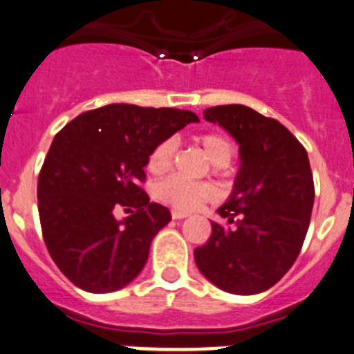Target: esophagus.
Here are the masks:
<instances>
[{
  "mask_svg": "<svg viewBox=\"0 0 354 354\" xmlns=\"http://www.w3.org/2000/svg\"><path fill=\"white\" fill-rule=\"evenodd\" d=\"M185 216H189V213L178 212V209H174V212H172V218L174 220H182V218H185Z\"/></svg>",
  "mask_w": 354,
  "mask_h": 354,
  "instance_id": "34e87169",
  "label": "esophagus"
}]
</instances>
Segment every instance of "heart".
<instances>
[{
	"label": "heart",
	"instance_id": "heart-1",
	"mask_svg": "<svg viewBox=\"0 0 354 354\" xmlns=\"http://www.w3.org/2000/svg\"><path fill=\"white\" fill-rule=\"evenodd\" d=\"M198 142L215 167H227L234 156V142L225 134L206 132L199 136ZM176 156V141L165 139L149 155L148 169L153 174H165L170 170ZM215 187L205 182H191L182 177H169L156 185V198L169 203L182 212H192L215 198Z\"/></svg>",
	"mask_w": 354,
	"mask_h": 354
}]
</instances>
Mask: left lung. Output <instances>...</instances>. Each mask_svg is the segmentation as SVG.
<instances>
[{
	"instance_id": "obj_1",
	"label": "left lung",
	"mask_w": 354,
	"mask_h": 354,
	"mask_svg": "<svg viewBox=\"0 0 354 354\" xmlns=\"http://www.w3.org/2000/svg\"><path fill=\"white\" fill-rule=\"evenodd\" d=\"M239 145L241 169L230 198L218 208L227 222L196 248L199 272L232 295H258L292 267L310 227L315 199L306 149L275 118L244 104L205 110Z\"/></svg>"
}]
</instances>
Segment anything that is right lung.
Instances as JSON below:
<instances>
[{"label": "right lung", "mask_w": 354, "mask_h": 354, "mask_svg": "<svg viewBox=\"0 0 354 354\" xmlns=\"http://www.w3.org/2000/svg\"><path fill=\"white\" fill-rule=\"evenodd\" d=\"M198 115L177 108L106 104L80 113L55 136L37 180L44 243L62 274L94 295L141 274L149 246L172 220L141 187L149 155ZM133 208L124 221L114 208Z\"/></svg>", "instance_id": "obj_1"}]
</instances>
